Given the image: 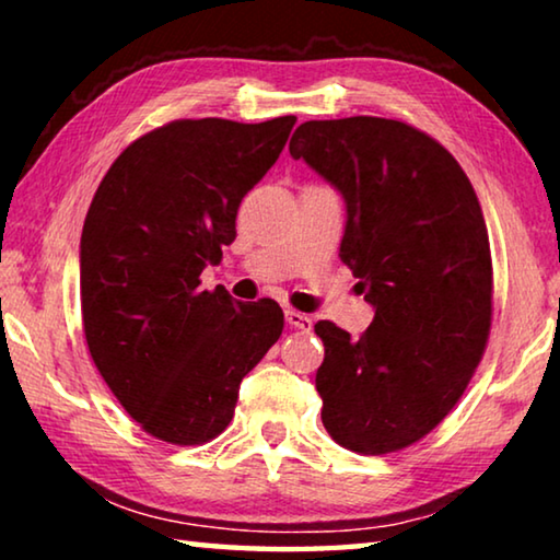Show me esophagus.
I'll use <instances>...</instances> for the list:
<instances>
[{
    "instance_id": "34e87169",
    "label": "esophagus",
    "mask_w": 560,
    "mask_h": 560,
    "mask_svg": "<svg viewBox=\"0 0 560 560\" xmlns=\"http://www.w3.org/2000/svg\"><path fill=\"white\" fill-rule=\"evenodd\" d=\"M287 324L291 326V328H299V330H311V326H314V318L311 316H306V314H301V311H293V308H289L287 311Z\"/></svg>"
}]
</instances>
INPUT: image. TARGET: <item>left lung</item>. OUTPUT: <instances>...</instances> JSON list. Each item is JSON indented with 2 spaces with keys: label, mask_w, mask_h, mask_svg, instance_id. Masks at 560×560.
Segmentation results:
<instances>
[{
  "label": "left lung",
  "mask_w": 560,
  "mask_h": 560,
  "mask_svg": "<svg viewBox=\"0 0 560 560\" xmlns=\"http://www.w3.org/2000/svg\"><path fill=\"white\" fill-rule=\"evenodd\" d=\"M289 153L343 195L340 259L375 308L360 338L316 324L320 420L358 454L410 447L457 405L487 348L491 249L477 192L450 150L402 120H306Z\"/></svg>",
  "instance_id": "1"
}]
</instances>
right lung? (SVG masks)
<instances>
[{
	"label": "right lung",
	"instance_id": "obj_1",
	"mask_svg": "<svg viewBox=\"0 0 560 560\" xmlns=\"http://www.w3.org/2000/svg\"><path fill=\"white\" fill-rule=\"evenodd\" d=\"M296 116L173 120L130 143L93 195L81 234L83 334L103 381L153 438L205 444L234 417L242 377L283 330L277 301L205 291L236 236L242 197Z\"/></svg>",
	"mask_w": 560,
	"mask_h": 560
}]
</instances>
